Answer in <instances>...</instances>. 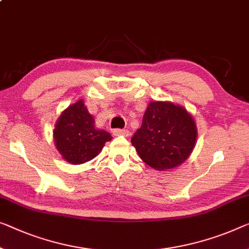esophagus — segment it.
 <instances>
[{
	"instance_id": "1",
	"label": "esophagus",
	"mask_w": 249,
	"mask_h": 249,
	"mask_svg": "<svg viewBox=\"0 0 249 249\" xmlns=\"http://www.w3.org/2000/svg\"><path fill=\"white\" fill-rule=\"evenodd\" d=\"M113 134L114 135H122V136H129V131L128 129H121V128H116V129H114L113 131Z\"/></svg>"
}]
</instances>
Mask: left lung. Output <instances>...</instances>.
Wrapping results in <instances>:
<instances>
[{
  "label": "left lung",
  "mask_w": 249,
  "mask_h": 249,
  "mask_svg": "<svg viewBox=\"0 0 249 249\" xmlns=\"http://www.w3.org/2000/svg\"><path fill=\"white\" fill-rule=\"evenodd\" d=\"M196 134L194 117L184 107L170 102H151L142 126L131 141L147 165L164 171L187 160L196 145Z\"/></svg>",
  "instance_id": "left-lung-1"
}]
</instances>
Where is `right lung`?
Returning a JSON list of instances; mask_svg holds the SVG:
<instances>
[{"instance_id":"add662e5","label":"right lung","mask_w":249,"mask_h":249,"mask_svg":"<svg viewBox=\"0 0 249 249\" xmlns=\"http://www.w3.org/2000/svg\"><path fill=\"white\" fill-rule=\"evenodd\" d=\"M108 132L95 127L94 117L80 99L61 113L53 129L54 145L67 162L81 164L97 157L106 142Z\"/></svg>"}]
</instances>
